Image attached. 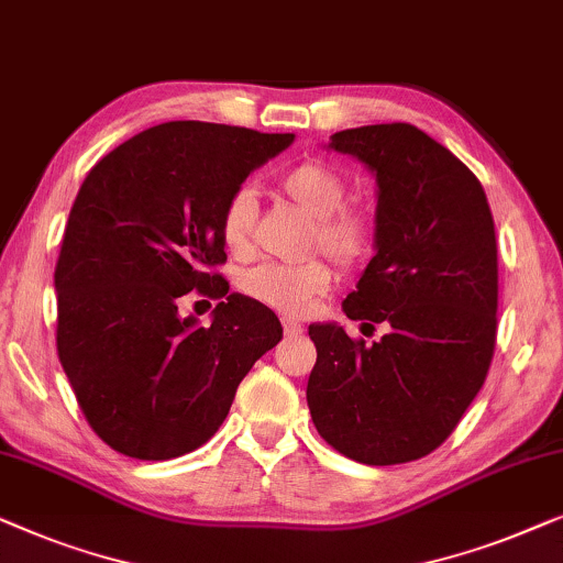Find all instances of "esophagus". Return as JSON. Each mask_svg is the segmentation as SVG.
I'll return each mask as SVG.
<instances>
[{
    "mask_svg": "<svg viewBox=\"0 0 563 563\" xmlns=\"http://www.w3.org/2000/svg\"><path fill=\"white\" fill-rule=\"evenodd\" d=\"M283 331L288 336H298L303 334V327H300V321H292V319H283Z\"/></svg>",
    "mask_w": 563,
    "mask_h": 563,
    "instance_id": "1",
    "label": "esophagus"
}]
</instances>
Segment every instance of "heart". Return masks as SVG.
Listing matches in <instances>:
<instances>
[{"label":"heart","mask_w":563,"mask_h":563,"mask_svg":"<svg viewBox=\"0 0 563 563\" xmlns=\"http://www.w3.org/2000/svg\"><path fill=\"white\" fill-rule=\"evenodd\" d=\"M278 191L300 206L313 219L311 244L342 267H357L377 247V213L364 203H346V178L334 165L308 157L290 165L275 180ZM252 194L240 188L229 196L219 213V240L234 257L250 252ZM334 271L323 257H306L298 263H260L240 275V290L273 311L298 316L308 311L321 292L329 290Z\"/></svg>","instance_id":"1"}]
</instances>
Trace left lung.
Instances as JSON below:
<instances>
[{
  "label": "left lung",
  "instance_id": "obj_1",
  "mask_svg": "<svg viewBox=\"0 0 563 563\" xmlns=\"http://www.w3.org/2000/svg\"><path fill=\"white\" fill-rule=\"evenodd\" d=\"M377 176V255L344 300L377 342L311 323L306 400L316 431L369 466L439 449L485 385L497 339V242L485 188L413 124L336 132L331 145Z\"/></svg>",
  "mask_w": 563,
  "mask_h": 563
}]
</instances>
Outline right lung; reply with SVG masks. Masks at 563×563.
<instances>
[{"mask_svg": "<svg viewBox=\"0 0 563 563\" xmlns=\"http://www.w3.org/2000/svg\"><path fill=\"white\" fill-rule=\"evenodd\" d=\"M292 134L165 122L89 170L63 232L55 346L97 437L142 462L209 441L244 375L280 342L271 308L229 292L219 213ZM219 299L211 328L180 320L186 291Z\"/></svg>", "mask_w": 563, "mask_h": 563, "instance_id": "right-lung-1", "label": "right lung"}]
</instances>
